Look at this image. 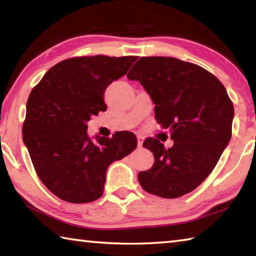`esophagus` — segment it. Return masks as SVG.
Here are the masks:
<instances>
[{"label":"esophagus","instance_id":"34e87169","mask_svg":"<svg viewBox=\"0 0 256 256\" xmlns=\"http://www.w3.org/2000/svg\"><path fill=\"white\" fill-rule=\"evenodd\" d=\"M136 138H138V148H141L142 144H144V136H138Z\"/></svg>","mask_w":256,"mask_h":256}]
</instances>
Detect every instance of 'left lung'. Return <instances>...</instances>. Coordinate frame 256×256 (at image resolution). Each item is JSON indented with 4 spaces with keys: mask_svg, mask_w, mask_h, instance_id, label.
Here are the masks:
<instances>
[{
    "mask_svg": "<svg viewBox=\"0 0 256 256\" xmlns=\"http://www.w3.org/2000/svg\"><path fill=\"white\" fill-rule=\"evenodd\" d=\"M128 79L138 81L154 104V118L174 141L166 149L149 138L151 170L138 172L142 188L175 198L196 190L218 162L232 138L234 106L224 84L196 64L150 56L134 64Z\"/></svg>",
    "mask_w": 256,
    "mask_h": 256,
    "instance_id": "8db88e82",
    "label": "left lung"
}]
</instances>
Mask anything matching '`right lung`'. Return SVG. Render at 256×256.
Listing matches in <instances>:
<instances>
[{
  "instance_id": "add662e5",
  "label": "right lung",
  "mask_w": 256,
  "mask_h": 256,
  "mask_svg": "<svg viewBox=\"0 0 256 256\" xmlns=\"http://www.w3.org/2000/svg\"><path fill=\"white\" fill-rule=\"evenodd\" d=\"M136 58L96 55L64 60L30 92L22 140L37 175L54 196L71 203L97 200L110 164L136 148L132 132L115 133L112 138H92L86 132L92 116L107 110V86L126 74Z\"/></svg>"
}]
</instances>
